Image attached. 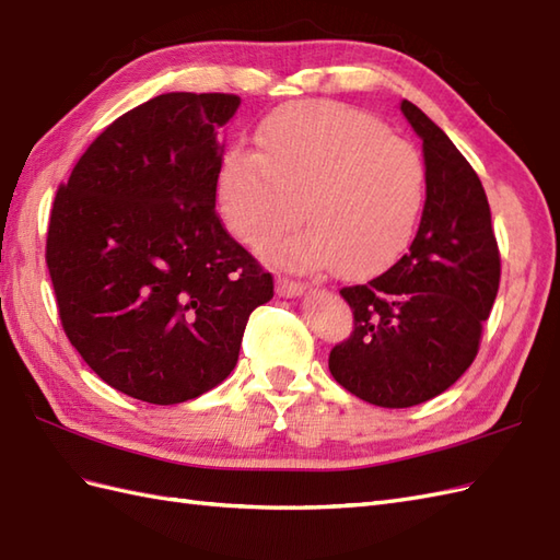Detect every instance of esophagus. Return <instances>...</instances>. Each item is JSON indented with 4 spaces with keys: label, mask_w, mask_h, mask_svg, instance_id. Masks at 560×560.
Returning a JSON list of instances; mask_svg holds the SVG:
<instances>
[{
    "label": "esophagus",
    "mask_w": 560,
    "mask_h": 560,
    "mask_svg": "<svg viewBox=\"0 0 560 560\" xmlns=\"http://www.w3.org/2000/svg\"><path fill=\"white\" fill-rule=\"evenodd\" d=\"M307 291V283L303 281H293L289 277H279L277 279V293L283 298H293V295H303Z\"/></svg>",
    "instance_id": "34e87169"
}]
</instances>
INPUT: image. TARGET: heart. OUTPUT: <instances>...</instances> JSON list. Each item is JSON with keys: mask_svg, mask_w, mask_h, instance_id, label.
<instances>
[{"mask_svg": "<svg viewBox=\"0 0 560 560\" xmlns=\"http://www.w3.org/2000/svg\"><path fill=\"white\" fill-rule=\"evenodd\" d=\"M423 203L419 149L374 116L334 102L275 110L257 130V151L229 149L218 175L220 212L243 243L257 246L303 212L310 226L265 253L295 267L334 265L346 277L395 260Z\"/></svg>", "mask_w": 560, "mask_h": 560, "instance_id": "1", "label": "heart"}]
</instances>
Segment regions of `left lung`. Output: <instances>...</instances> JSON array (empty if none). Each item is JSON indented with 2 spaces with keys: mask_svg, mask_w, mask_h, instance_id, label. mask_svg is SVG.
<instances>
[{
  "mask_svg": "<svg viewBox=\"0 0 560 560\" xmlns=\"http://www.w3.org/2000/svg\"><path fill=\"white\" fill-rule=\"evenodd\" d=\"M399 108L423 139L419 232L388 271L340 289L354 322L328 354L342 388L388 409L421 405L464 376L501 279L490 203L476 170L421 108L407 98Z\"/></svg>",
  "mask_w": 560,
  "mask_h": 560,
  "instance_id": "1",
  "label": "left lung"
}]
</instances>
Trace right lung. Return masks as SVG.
Instances as JSON below:
<instances>
[{
    "label": "right lung",
    "mask_w": 560,
    "mask_h": 560,
    "mask_svg": "<svg viewBox=\"0 0 560 560\" xmlns=\"http://www.w3.org/2000/svg\"><path fill=\"white\" fill-rule=\"evenodd\" d=\"M236 94L172 92L113 120L59 186L47 267L61 326L94 374L179 405L232 374L275 277L218 210V127Z\"/></svg>",
    "instance_id": "right-lung-1"
}]
</instances>
